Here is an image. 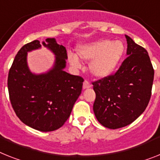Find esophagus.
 Wrapping results in <instances>:
<instances>
[{"label":"esophagus","mask_w":160,"mask_h":160,"mask_svg":"<svg viewBox=\"0 0 160 160\" xmlns=\"http://www.w3.org/2000/svg\"><path fill=\"white\" fill-rule=\"evenodd\" d=\"M91 84L88 82V80H84V84H83V89H86V88H90Z\"/></svg>","instance_id":"esophagus-1"}]
</instances>
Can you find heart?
Masks as SVG:
<instances>
[{
	"mask_svg": "<svg viewBox=\"0 0 160 160\" xmlns=\"http://www.w3.org/2000/svg\"><path fill=\"white\" fill-rule=\"evenodd\" d=\"M125 51L121 41L99 40L80 45L76 48V53L84 61H91L89 71L97 78H107L115 72ZM68 61L74 68L80 67V61L73 54H68Z\"/></svg>",
	"mask_w": 160,
	"mask_h": 160,
	"instance_id": "b5f03b06",
	"label": "heart"
}]
</instances>
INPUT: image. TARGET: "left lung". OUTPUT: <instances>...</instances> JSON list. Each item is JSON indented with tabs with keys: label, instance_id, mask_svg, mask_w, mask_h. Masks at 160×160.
Wrapping results in <instances>:
<instances>
[{
	"label": "left lung",
	"instance_id": "left-lung-1",
	"mask_svg": "<svg viewBox=\"0 0 160 160\" xmlns=\"http://www.w3.org/2000/svg\"><path fill=\"white\" fill-rule=\"evenodd\" d=\"M128 57L116 73L92 83L93 112L99 123L111 129L123 128L146 110L151 96L154 69L147 51L125 35Z\"/></svg>",
	"mask_w": 160,
	"mask_h": 160
}]
</instances>
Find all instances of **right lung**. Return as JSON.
<instances>
[{"label": "right lung", "instance_id": "right-lung-1", "mask_svg": "<svg viewBox=\"0 0 160 160\" xmlns=\"http://www.w3.org/2000/svg\"><path fill=\"white\" fill-rule=\"evenodd\" d=\"M45 47L55 55L52 68L34 73L27 64V53ZM68 54L54 38L28 43L16 54L8 76L9 99L16 115L26 125L41 132L58 129L69 118L82 90L83 78L64 71Z\"/></svg>", "mask_w": 160, "mask_h": 160}]
</instances>
